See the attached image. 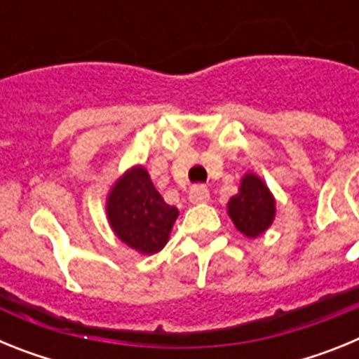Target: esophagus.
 <instances>
[{
	"mask_svg": "<svg viewBox=\"0 0 359 359\" xmlns=\"http://www.w3.org/2000/svg\"><path fill=\"white\" fill-rule=\"evenodd\" d=\"M189 199L190 203H194V205H199V203H207L210 199V192L205 185H194L190 189L189 192Z\"/></svg>",
	"mask_w": 359,
	"mask_h": 359,
	"instance_id": "34e87169",
	"label": "esophagus"
}]
</instances>
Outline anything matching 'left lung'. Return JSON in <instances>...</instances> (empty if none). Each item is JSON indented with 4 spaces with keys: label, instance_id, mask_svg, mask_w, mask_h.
I'll return each mask as SVG.
<instances>
[{
    "label": "left lung",
    "instance_id": "8db88e82",
    "mask_svg": "<svg viewBox=\"0 0 359 359\" xmlns=\"http://www.w3.org/2000/svg\"><path fill=\"white\" fill-rule=\"evenodd\" d=\"M226 214L244 237L257 239L273 224L277 201L264 180L250 170L241 177L239 192L228 201Z\"/></svg>",
    "mask_w": 359,
    "mask_h": 359
}]
</instances>
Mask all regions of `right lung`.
Returning a JSON list of instances; mask_svg holds the SVG:
<instances>
[{"label": "right lung", "instance_id": "add662e5", "mask_svg": "<svg viewBox=\"0 0 359 359\" xmlns=\"http://www.w3.org/2000/svg\"><path fill=\"white\" fill-rule=\"evenodd\" d=\"M176 207L163 201L144 165H133L111 185L106 217L111 230L135 252L154 255L169 243L176 223Z\"/></svg>", "mask_w": 359, "mask_h": 359}]
</instances>
